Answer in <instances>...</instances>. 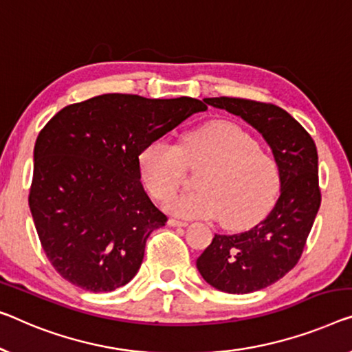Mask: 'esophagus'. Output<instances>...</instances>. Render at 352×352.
<instances>
[{
    "label": "esophagus",
    "mask_w": 352,
    "mask_h": 352,
    "mask_svg": "<svg viewBox=\"0 0 352 352\" xmlns=\"http://www.w3.org/2000/svg\"><path fill=\"white\" fill-rule=\"evenodd\" d=\"M169 226H174V228H186L188 223H186V221H180V219H175V218H170V219H169Z\"/></svg>",
    "instance_id": "obj_1"
}]
</instances>
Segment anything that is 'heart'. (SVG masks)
Segmentation results:
<instances>
[{"instance_id": "heart-1", "label": "heart", "mask_w": 352, "mask_h": 352, "mask_svg": "<svg viewBox=\"0 0 352 352\" xmlns=\"http://www.w3.org/2000/svg\"><path fill=\"white\" fill-rule=\"evenodd\" d=\"M139 177L151 196L164 201L185 180L186 167H204L194 192L167 201L169 212L185 218H218L229 229L264 218L280 192L275 160L248 131L230 122H210L183 135L180 148L162 139L138 156Z\"/></svg>"}]
</instances>
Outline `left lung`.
Segmentation results:
<instances>
[{
  "instance_id": "obj_1",
  "label": "left lung",
  "mask_w": 352,
  "mask_h": 352,
  "mask_svg": "<svg viewBox=\"0 0 352 352\" xmlns=\"http://www.w3.org/2000/svg\"><path fill=\"white\" fill-rule=\"evenodd\" d=\"M204 101L259 131L274 151L281 194L258 226L242 234H214L196 261L197 270L223 292L264 289L296 267L321 206L316 145L305 128L275 104L228 96Z\"/></svg>"
}]
</instances>
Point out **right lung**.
Here are the masks:
<instances>
[{
    "label": "right lung",
    "instance_id": "1",
    "mask_svg": "<svg viewBox=\"0 0 352 352\" xmlns=\"http://www.w3.org/2000/svg\"><path fill=\"white\" fill-rule=\"evenodd\" d=\"M204 110L194 98L110 93L66 106L41 129L28 204L42 250L66 281L110 292L133 280L146 239L167 221L144 191L138 156Z\"/></svg>",
    "mask_w": 352,
    "mask_h": 352
}]
</instances>
